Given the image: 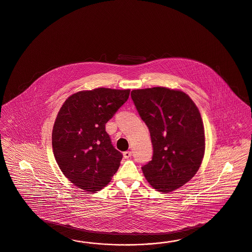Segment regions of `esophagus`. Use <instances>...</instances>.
I'll use <instances>...</instances> for the list:
<instances>
[{
    "label": "esophagus",
    "instance_id": "1",
    "mask_svg": "<svg viewBox=\"0 0 252 252\" xmlns=\"http://www.w3.org/2000/svg\"><path fill=\"white\" fill-rule=\"evenodd\" d=\"M123 156H124V157H125L126 159H127V158L131 157V156H132V153H131L130 151H126V152H124Z\"/></svg>",
    "mask_w": 252,
    "mask_h": 252
}]
</instances>
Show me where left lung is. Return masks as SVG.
Listing matches in <instances>:
<instances>
[{
    "instance_id": "obj_1",
    "label": "left lung",
    "mask_w": 252,
    "mask_h": 252,
    "mask_svg": "<svg viewBox=\"0 0 252 252\" xmlns=\"http://www.w3.org/2000/svg\"><path fill=\"white\" fill-rule=\"evenodd\" d=\"M150 131L154 155L142 172L158 191L170 192L196 174L205 155V129L198 108L182 90L152 87L131 91Z\"/></svg>"
}]
</instances>
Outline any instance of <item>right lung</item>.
<instances>
[{
	"instance_id": "right-lung-1",
	"label": "right lung",
	"mask_w": 252,
	"mask_h": 252,
	"mask_svg": "<svg viewBox=\"0 0 252 252\" xmlns=\"http://www.w3.org/2000/svg\"><path fill=\"white\" fill-rule=\"evenodd\" d=\"M129 93L105 87L83 90L61 106L53 126V153L62 173L80 189L99 191L118 170L123 156L113 147L105 125Z\"/></svg>"
}]
</instances>
